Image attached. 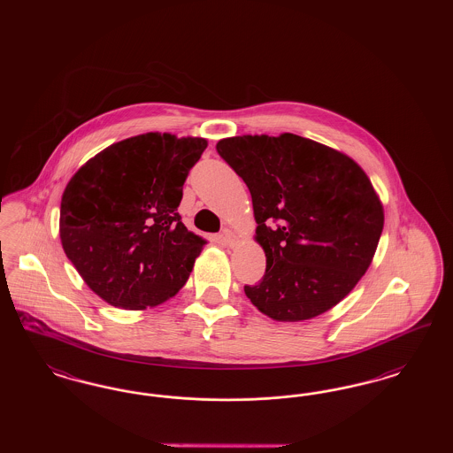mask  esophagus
I'll list each match as a JSON object with an SVG mask.
<instances>
[{
  "mask_svg": "<svg viewBox=\"0 0 453 453\" xmlns=\"http://www.w3.org/2000/svg\"><path fill=\"white\" fill-rule=\"evenodd\" d=\"M220 237H222V241H224L227 246H234L237 242V236L231 229H224Z\"/></svg>",
  "mask_w": 453,
  "mask_h": 453,
  "instance_id": "34e87169",
  "label": "esophagus"
}]
</instances>
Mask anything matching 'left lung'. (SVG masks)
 Wrapping results in <instances>:
<instances>
[{
	"instance_id": "obj_1",
	"label": "left lung",
	"mask_w": 453,
	"mask_h": 453,
	"mask_svg": "<svg viewBox=\"0 0 453 453\" xmlns=\"http://www.w3.org/2000/svg\"><path fill=\"white\" fill-rule=\"evenodd\" d=\"M253 200L266 272L244 294L281 323L312 319L365 275L384 229V207L365 172L343 152L296 134L217 142Z\"/></svg>"
}]
</instances>
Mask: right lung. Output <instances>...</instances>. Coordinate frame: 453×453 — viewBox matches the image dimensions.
Segmentation results:
<instances>
[{"label": "right lung", "mask_w": 453, "mask_h": 453, "mask_svg": "<svg viewBox=\"0 0 453 453\" xmlns=\"http://www.w3.org/2000/svg\"><path fill=\"white\" fill-rule=\"evenodd\" d=\"M205 148L203 137L141 134L88 159L65 185L63 250L110 305L154 307L188 280L207 241L185 227L178 205Z\"/></svg>", "instance_id": "obj_1"}]
</instances>
